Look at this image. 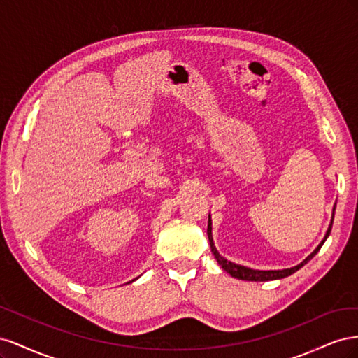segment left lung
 Listing matches in <instances>:
<instances>
[{
  "label": "left lung",
  "mask_w": 358,
  "mask_h": 358,
  "mask_svg": "<svg viewBox=\"0 0 358 358\" xmlns=\"http://www.w3.org/2000/svg\"><path fill=\"white\" fill-rule=\"evenodd\" d=\"M331 225H333V218H331V222H330V227L329 230L326 233V236H324V241L317 246L315 251H313L306 259H303V262L296 266V267H291V268H284V270H254V268H248L245 266H239V264H234L231 262H229V259H225L224 257L220 255V252L216 251V248L213 245V241H212V222H210V216H209V222H208V236H209V242H210V248H212V252L216 258V262H218L221 264V267L225 270L227 273H230L233 278H237V279H242V280H255V282H263V280H275V279H282V278H287L289 275H292L294 272H297V270L300 267L305 266L309 259L315 255L322 243L326 242V239L329 237L330 231H331Z\"/></svg>",
  "instance_id": "1"
}]
</instances>
